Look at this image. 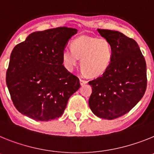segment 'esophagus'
Listing matches in <instances>:
<instances>
[{"label":"esophagus","mask_w":154,"mask_h":154,"mask_svg":"<svg viewBox=\"0 0 154 154\" xmlns=\"http://www.w3.org/2000/svg\"><path fill=\"white\" fill-rule=\"evenodd\" d=\"M88 81H85V80H83V79H80V84L81 85H86Z\"/></svg>","instance_id":"34e87169"}]
</instances>
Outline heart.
Instances as JSON below:
<instances>
[{
	"instance_id": "heart-1",
	"label": "heart",
	"mask_w": 154,
	"mask_h": 154,
	"mask_svg": "<svg viewBox=\"0 0 154 154\" xmlns=\"http://www.w3.org/2000/svg\"><path fill=\"white\" fill-rule=\"evenodd\" d=\"M113 56L112 46L109 40L90 35H81L71 42V49L66 48L62 53L63 65L73 70L81 60V68L85 75H101L110 65Z\"/></svg>"
}]
</instances>
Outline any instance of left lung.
Listing matches in <instances>:
<instances>
[{
	"mask_svg": "<svg viewBox=\"0 0 154 154\" xmlns=\"http://www.w3.org/2000/svg\"><path fill=\"white\" fill-rule=\"evenodd\" d=\"M109 40L113 56L102 76L89 81V107L94 114L114 119L126 114L140 101L147 85L146 64L138 44L117 31L97 29Z\"/></svg>",
	"mask_w": 154,
	"mask_h": 154,
	"instance_id": "1",
	"label": "left lung"
}]
</instances>
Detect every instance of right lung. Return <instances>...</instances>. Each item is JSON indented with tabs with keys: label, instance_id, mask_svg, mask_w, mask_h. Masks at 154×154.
I'll return each instance as SVG.
<instances>
[{
	"label": "right lung",
	"instance_id": "1",
	"mask_svg": "<svg viewBox=\"0 0 154 154\" xmlns=\"http://www.w3.org/2000/svg\"><path fill=\"white\" fill-rule=\"evenodd\" d=\"M75 29L59 27L31 33L13 49L6 83L14 107L36 121L60 117L78 77L63 65L62 53Z\"/></svg>",
	"mask_w": 154,
	"mask_h": 154
}]
</instances>
